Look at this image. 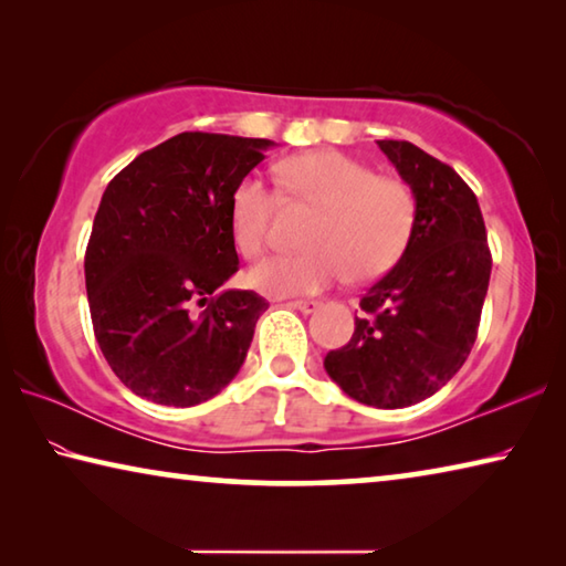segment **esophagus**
<instances>
[{
    "instance_id": "1",
    "label": "esophagus",
    "mask_w": 566,
    "mask_h": 566,
    "mask_svg": "<svg viewBox=\"0 0 566 566\" xmlns=\"http://www.w3.org/2000/svg\"><path fill=\"white\" fill-rule=\"evenodd\" d=\"M294 310H300L302 314H314L322 306V302H317V300H294V302H290Z\"/></svg>"
}]
</instances>
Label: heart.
Listing matches in <instances>:
<instances>
[{
	"instance_id": "1",
	"label": "heart",
	"mask_w": 566,
	"mask_h": 566,
	"mask_svg": "<svg viewBox=\"0 0 566 566\" xmlns=\"http://www.w3.org/2000/svg\"><path fill=\"white\" fill-rule=\"evenodd\" d=\"M292 199L319 209L306 234V252L280 254L252 266L254 290L272 296L312 294L349 274L377 280L405 254L417 224V197L405 179L381 177L364 161L337 149L294 155L276 167ZM276 191L249 175L234 187L229 219L237 247L260 256L272 244Z\"/></svg>"
}]
</instances>
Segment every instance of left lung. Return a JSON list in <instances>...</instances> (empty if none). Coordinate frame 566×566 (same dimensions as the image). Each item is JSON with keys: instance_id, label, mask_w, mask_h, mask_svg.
<instances>
[{"instance_id": "obj_1", "label": "left lung", "mask_w": 566, "mask_h": 566, "mask_svg": "<svg viewBox=\"0 0 566 566\" xmlns=\"http://www.w3.org/2000/svg\"><path fill=\"white\" fill-rule=\"evenodd\" d=\"M417 197L405 254L361 296L352 339L324 357L342 391L377 409L411 407L442 389L474 347L492 254L474 191L411 142L379 139Z\"/></svg>"}]
</instances>
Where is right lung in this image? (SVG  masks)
Masks as SVG:
<instances>
[{"mask_svg": "<svg viewBox=\"0 0 566 566\" xmlns=\"http://www.w3.org/2000/svg\"><path fill=\"white\" fill-rule=\"evenodd\" d=\"M270 139L181 132L124 167L104 189L84 254L104 359L127 389L195 407L237 377L266 300L222 290L239 270L234 187Z\"/></svg>", "mask_w": 566, "mask_h": 566, "instance_id": "right-lung-1", "label": "right lung"}]
</instances>
